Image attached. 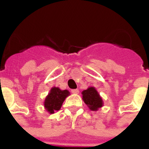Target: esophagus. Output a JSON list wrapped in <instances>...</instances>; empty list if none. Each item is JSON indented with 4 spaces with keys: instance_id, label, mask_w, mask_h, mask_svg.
Here are the masks:
<instances>
[{
    "instance_id": "34e87169",
    "label": "esophagus",
    "mask_w": 149,
    "mask_h": 149,
    "mask_svg": "<svg viewBox=\"0 0 149 149\" xmlns=\"http://www.w3.org/2000/svg\"><path fill=\"white\" fill-rule=\"evenodd\" d=\"M72 93H73V94H78L79 93V90L77 89H72Z\"/></svg>"
}]
</instances>
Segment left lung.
Masks as SVG:
<instances>
[{
    "label": "left lung",
    "mask_w": 149,
    "mask_h": 149,
    "mask_svg": "<svg viewBox=\"0 0 149 149\" xmlns=\"http://www.w3.org/2000/svg\"><path fill=\"white\" fill-rule=\"evenodd\" d=\"M82 99L87 105L89 109L93 111H97L104 106L102 98L94 86H90L81 93Z\"/></svg>",
    "instance_id": "8db88e82"
}]
</instances>
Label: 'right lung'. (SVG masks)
Returning <instances> with one entry per match:
<instances>
[{"label": "right lung", "mask_w": 149, "mask_h": 149, "mask_svg": "<svg viewBox=\"0 0 149 149\" xmlns=\"http://www.w3.org/2000/svg\"><path fill=\"white\" fill-rule=\"evenodd\" d=\"M69 95L70 93L67 89L62 90L56 86L51 88L44 101V107L46 111L52 114L54 113V112L60 110L63 101Z\"/></svg>", "instance_id": "right-lung-1"}]
</instances>
